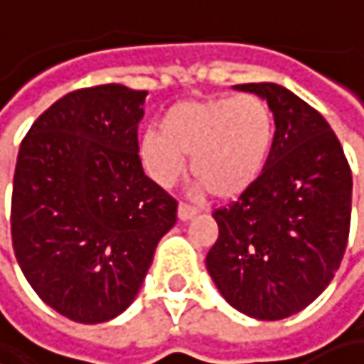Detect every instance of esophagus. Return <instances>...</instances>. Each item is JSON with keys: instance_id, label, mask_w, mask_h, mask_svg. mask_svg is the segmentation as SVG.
<instances>
[{"instance_id": "1", "label": "esophagus", "mask_w": 364, "mask_h": 364, "mask_svg": "<svg viewBox=\"0 0 364 364\" xmlns=\"http://www.w3.org/2000/svg\"><path fill=\"white\" fill-rule=\"evenodd\" d=\"M176 215H178V220H181V222H190L192 218H196V209H194V207H190V205H178Z\"/></svg>"}]
</instances>
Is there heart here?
<instances>
[{
    "instance_id": "b5f03b06",
    "label": "heart",
    "mask_w": 364,
    "mask_h": 364,
    "mask_svg": "<svg viewBox=\"0 0 364 364\" xmlns=\"http://www.w3.org/2000/svg\"><path fill=\"white\" fill-rule=\"evenodd\" d=\"M277 125L271 106L254 95L186 100L170 106L159 132L138 142L144 172L161 188L190 170L203 190L230 200L250 192L269 166Z\"/></svg>"
}]
</instances>
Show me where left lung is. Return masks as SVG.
<instances>
[{
  "label": "left lung",
  "instance_id": "obj_1",
  "mask_svg": "<svg viewBox=\"0 0 364 364\" xmlns=\"http://www.w3.org/2000/svg\"><path fill=\"white\" fill-rule=\"evenodd\" d=\"M267 100L277 136L258 183L213 213L220 239L207 271L256 320H284L333 282L350 235L352 172L328 121L277 82L235 85Z\"/></svg>",
  "mask_w": 364,
  "mask_h": 364
}]
</instances>
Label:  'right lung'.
Returning <instances> with one entry per match:
<instances>
[{
	"label": "right lung",
	"mask_w": 364,
	"mask_h": 364,
	"mask_svg": "<svg viewBox=\"0 0 364 364\" xmlns=\"http://www.w3.org/2000/svg\"><path fill=\"white\" fill-rule=\"evenodd\" d=\"M146 91L78 89L21 142L12 247L36 294L61 316L100 324L136 299L176 200L144 174L138 123Z\"/></svg>",
	"instance_id": "right-lung-1"
}]
</instances>
